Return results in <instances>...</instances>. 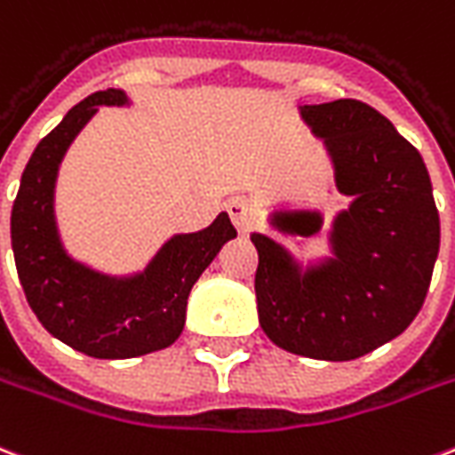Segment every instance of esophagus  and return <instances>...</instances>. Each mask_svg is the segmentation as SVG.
Returning <instances> with one entry per match:
<instances>
[{"label": "esophagus", "mask_w": 455, "mask_h": 455, "mask_svg": "<svg viewBox=\"0 0 455 455\" xmlns=\"http://www.w3.org/2000/svg\"><path fill=\"white\" fill-rule=\"evenodd\" d=\"M227 212L234 221V227L238 228V234H248L252 227V204L251 200H245V197H234V200H228L227 203Z\"/></svg>", "instance_id": "obj_1"}]
</instances>
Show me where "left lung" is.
<instances>
[{"label":"left lung","mask_w":455,"mask_h":455,"mask_svg":"<svg viewBox=\"0 0 455 455\" xmlns=\"http://www.w3.org/2000/svg\"><path fill=\"white\" fill-rule=\"evenodd\" d=\"M300 116L324 140L336 190L351 204L331 221V258L305 267L282 243L251 235L259 327L283 351L343 363L403 334L420 312L439 255V212L420 152L370 104H305ZM269 224L312 238L324 220L317 210H276Z\"/></svg>","instance_id":"obj_1"}]
</instances>
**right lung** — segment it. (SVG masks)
Instances as JSON below:
<instances>
[{
  "instance_id": "1",
  "label": "right lung",
  "mask_w": 455,
  "mask_h": 455,
  "mask_svg": "<svg viewBox=\"0 0 455 455\" xmlns=\"http://www.w3.org/2000/svg\"><path fill=\"white\" fill-rule=\"evenodd\" d=\"M124 107V90H100L68 109L28 159L12 210V248L20 286L52 336L90 358L124 360L172 346L186 324L193 283L221 245L235 238L227 212L203 231L176 234L143 272L109 276L66 252L54 220L59 164L100 107Z\"/></svg>"
}]
</instances>
